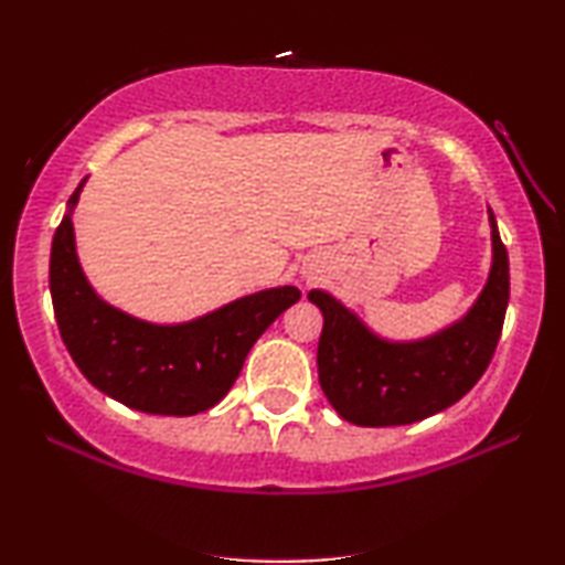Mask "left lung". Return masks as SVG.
Listing matches in <instances>:
<instances>
[{
	"label": "left lung",
	"mask_w": 565,
	"mask_h": 565,
	"mask_svg": "<svg viewBox=\"0 0 565 565\" xmlns=\"http://www.w3.org/2000/svg\"><path fill=\"white\" fill-rule=\"evenodd\" d=\"M492 267L484 290L462 320L437 335L392 343L373 335L323 290L308 300L323 312L318 379L333 409L359 427H398L459 402L480 381L498 349L510 298L508 249L490 212Z\"/></svg>",
	"instance_id": "8db88e82"
}]
</instances>
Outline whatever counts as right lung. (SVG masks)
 I'll use <instances>...</instances> for the list:
<instances>
[{"instance_id": "1", "label": "right lung", "mask_w": 565, "mask_h": 565, "mask_svg": "<svg viewBox=\"0 0 565 565\" xmlns=\"http://www.w3.org/2000/svg\"><path fill=\"white\" fill-rule=\"evenodd\" d=\"M83 181L67 202L71 212ZM71 212L60 222L50 253V292L60 335L83 376L131 409L163 416L212 409L237 381L257 338L300 300V290L285 285L247 295L189 323H146L108 306L85 280Z\"/></svg>"}]
</instances>
